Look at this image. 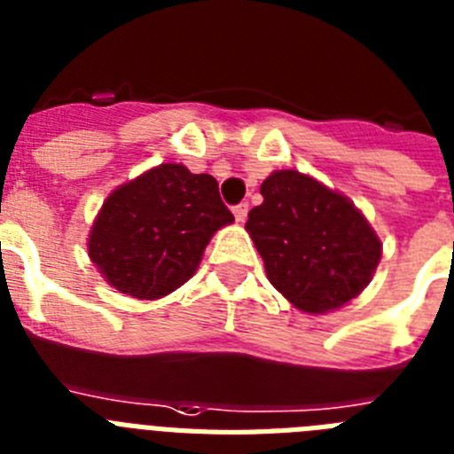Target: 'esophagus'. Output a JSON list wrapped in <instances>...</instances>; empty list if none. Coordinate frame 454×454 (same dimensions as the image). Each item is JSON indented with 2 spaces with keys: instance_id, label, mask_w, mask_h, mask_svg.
I'll list each match as a JSON object with an SVG mask.
<instances>
[{
  "instance_id": "obj_1",
  "label": "esophagus",
  "mask_w": 454,
  "mask_h": 454,
  "mask_svg": "<svg viewBox=\"0 0 454 454\" xmlns=\"http://www.w3.org/2000/svg\"><path fill=\"white\" fill-rule=\"evenodd\" d=\"M231 211H234L236 223H246V218H248V204H246V201H241V204H236L234 208H231Z\"/></svg>"
}]
</instances>
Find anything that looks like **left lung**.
Returning a JSON list of instances; mask_svg holds the SVG:
<instances>
[{
    "label": "left lung",
    "mask_w": 454,
    "mask_h": 454,
    "mask_svg": "<svg viewBox=\"0 0 454 454\" xmlns=\"http://www.w3.org/2000/svg\"><path fill=\"white\" fill-rule=\"evenodd\" d=\"M248 213L271 286L303 313L340 309L369 286L383 243L343 194L306 174L273 171Z\"/></svg>",
    "instance_id": "obj_1"
}]
</instances>
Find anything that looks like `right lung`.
I'll list each match as a JSON object with an SVG mask.
<instances>
[{"label":"right lung","mask_w":454,"mask_h":454,"mask_svg":"<svg viewBox=\"0 0 454 454\" xmlns=\"http://www.w3.org/2000/svg\"><path fill=\"white\" fill-rule=\"evenodd\" d=\"M230 223L213 176L160 164L108 194L88 254L118 292L160 299L192 278L211 236Z\"/></svg>","instance_id":"1"}]
</instances>
